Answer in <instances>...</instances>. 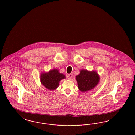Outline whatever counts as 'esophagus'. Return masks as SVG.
I'll list each match as a JSON object with an SVG mask.
<instances>
[{
    "label": "esophagus",
    "instance_id": "obj_1",
    "mask_svg": "<svg viewBox=\"0 0 135 135\" xmlns=\"http://www.w3.org/2000/svg\"><path fill=\"white\" fill-rule=\"evenodd\" d=\"M72 77V74H69L67 75V78H68V79H69V80L71 79Z\"/></svg>",
    "mask_w": 135,
    "mask_h": 135
}]
</instances>
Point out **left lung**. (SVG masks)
Wrapping results in <instances>:
<instances>
[{
    "mask_svg": "<svg viewBox=\"0 0 135 135\" xmlns=\"http://www.w3.org/2000/svg\"><path fill=\"white\" fill-rule=\"evenodd\" d=\"M76 79L79 90L85 92L96 86L99 82L100 77L96 71L82 69L80 71V74L76 76Z\"/></svg>",
    "mask_w": 135,
    "mask_h": 135,
    "instance_id": "left-lung-1",
    "label": "left lung"
}]
</instances>
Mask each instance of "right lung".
Instances as JSON below:
<instances>
[{"label":"right lung","mask_w":135,"mask_h":135,"mask_svg":"<svg viewBox=\"0 0 135 135\" xmlns=\"http://www.w3.org/2000/svg\"><path fill=\"white\" fill-rule=\"evenodd\" d=\"M65 78L64 75L60 73L58 69H54L47 73H42L40 76V81L45 87L49 90H53L59 86L61 80Z\"/></svg>","instance_id":"right-lung-1"}]
</instances>
